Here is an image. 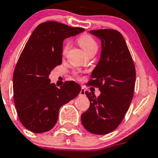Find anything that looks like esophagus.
I'll return each mask as SVG.
<instances>
[{
  "label": "esophagus",
  "instance_id": "obj_1",
  "mask_svg": "<svg viewBox=\"0 0 158 158\" xmlns=\"http://www.w3.org/2000/svg\"><path fill=\"white\" fill-rule=\"evenodd\" d=\"M85 88H84V87H82V88H81L80 93H79V96H85Z\"/></svg>",
  "mask_w": 158,
  "mask_h": 158
}]
</instances>
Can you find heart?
Here are the masks:
<instances>
[{
	"label": "heart",
	"instance_id": "1",
	"mask_svg": "<svg viewBox=\"0 0 158 158\" xmlns=\"http://www.w3.org/2000/svg\"><path fill=\"white\" fill-rule=\"evenodd\" d=\"M78 42H79V44L80 45V46L85 50V52L87 54H88L89 52H90L91 51H93V50L97 51V43H96V41L94 40V38H93L91 36H89V35H82V36H81L80 38H79ZM69 47L70 42H67L63 47V51H62L63 55L66 54Z\"/></svg>",
	"mask_w": 158,
	"mask_h": 158
}]
</instances>
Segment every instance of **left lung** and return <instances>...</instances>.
<instances>
[{
    "mask_svg": "<svg viewBox=\"0 0 158 158\" xmlns=\"http://www.w3.org/2000/svg\"><path fill=\"white\" fill-rule=\"evenodd\" d=\"M89 32L101 40L102 51L89 85L98 87L101 93L96 97L85 92L90 106L81 121L89 132L104 135L117 128L129 109L135 87V65L120 32L113 29Z\"/></svg>",
    "mask_w": 158,
    "mask_h": 158,
    "instance_id": "8db88e82",
    "label": "left lung"
}]
</instances>
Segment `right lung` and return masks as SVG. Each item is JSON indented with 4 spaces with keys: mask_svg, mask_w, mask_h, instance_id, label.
<instances>
[{
    "mask_svg": "<svg viewBox=\"0 0 158 158\" xmlns=\"http://www.w3.org/2000/svg\"><path fill=\"white\" fill-rule=\"evenodd\" d=\"M85 29L56 21L37 26L26 43L13 75L14 101L23 126L36 134L54 127L59 110L79 95L81 86L66 81L60 88L48 79L50 73L62 62L64 39Z\"/></svg>",
    "mask_w": 158,
    "mask_h": 158,
    "instance_id": "obj_1",
    "label": "right lung"
}]
</instances>
